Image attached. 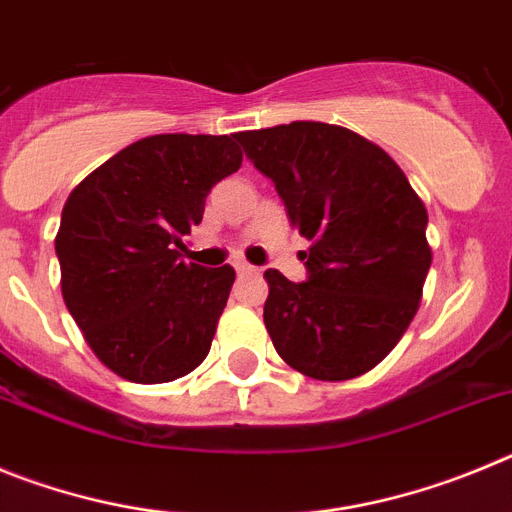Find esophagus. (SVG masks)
I'll return each mask as SVG.
<instances>
[{"mask_svg": "<svg viewBox=\"0 0 512 512\" xmlns=\"http://www.w3.org/2000/svg\"><path fill=\"white\" fill-rule=\"evenodd\" d=\"M235 271H238V274H256V266H251V264H246V261H235Z\"/></svg>", "mask_w": 512, "mask_h": 512, "instance_id": "obj_1", "label": "esophagus"}]
</instances>
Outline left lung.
<instances>
[{
    "mask_svg": "<svg viewBox=\"0 0 512 512\" xmlns=\"http://www.w3.org/2000/svg\"><path fill=\"white\" fill-rule=\"evenodd\" d=\"M235 140L310 241L305 282L264 271L277 354L323 382L369 372L418 312L431 269L425 205L382 148L341 125L297 120Z\"/></svg>",
    "mask_w": 512,
    "mask_h": 512,
    "instance_id": "1",
    "label": "left lung"
}]
</instances>
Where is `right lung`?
Wrapping results in <instances>:
<instances>
[{
    "label": "right lung",
    "instance_id": "right-lung-1",
    "mask_svg": "<svg viewBox=\"0 0 512 512\" xmlns=\"http://www.w3.org/2000/svg\"><path fill=\"white\" fill-rule=\"evenodd\" d=\"M241 161L230 135H148L69 194L56 235L63 302L117 377L174 382L210 354L235 271L187 264L182 238Z\"/></svg>",
    "mask_w": 512,
    "mask_h": 512
}]
</instances>
